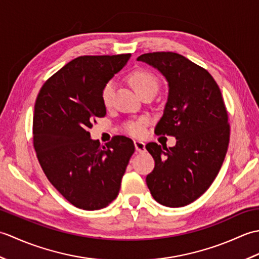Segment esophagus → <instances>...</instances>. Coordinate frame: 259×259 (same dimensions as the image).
<instances>
[{"instance_id":"esophagus-1","label":"esophagus","mask_w":259,"mask_h":259,"mask_svg":"<svg viewBox=\"0 0 259 259\" xmlns=\"http://www.w3.org/2000/svg\"><path fill=\"white\" fill-rule=\"evenodd\" d=\"M135 148H136V150L138 151V152H144L146 150L145 142L139 141V140H136L135 141Z\"/></svg>"}]
</instances>
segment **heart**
<instances>
[{
    "mask_svg": "<svg viewBox=\"0 0 259 259\" xmlns=\"http://www.w3.org/2000/svg\"><path fill=\"white\" fill-rule=\"evenodd\" d=\"M128 81L133 89L138 93L141 97L147 92H157L159 82L156 78L155 74H152L149 71L146 70H136L133 73H130L128 76ZM114 91V82L108 81L106 84L103 85L101 91V100L106 107L110 106L112 100ZM148 123V120L146 118H140L137 121H131L124 125V131L130 136L134 137H141L145 134V126Z\"/></svg>",
    "mask_w": 259,
    "mask_h": 259,
    "instance_id": "b5f03b06",
    "label": "heart"
}]
</instances>
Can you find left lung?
<instances>
[{
  "label": "left lung",
  "mask_w": 259,
  "mask_h": 259,
  "mask_svg": "<svg viewBox=\"0 0 259 259\" xmlns=\"http://www.w3.org/2000/svg\"><path fill=\"white\" fill-rule=\"evenodd\" d=\"M137 60L166 78L168 99L155 133L177 139L170 148L146 146L155 159L146 183L159 203L184 207L210 187L227 153L230 129L222 92L207 70L181 54L153 52Z\"/></svg>",
  "instance_id": "left-lung-1"
}]
</instances>
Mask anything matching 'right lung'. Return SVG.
Returning <instances> with one entry per match:
<instances>
[{
	"mask_svg": "<svg viewBox=\"0 0 259 259\" xmlns=\"http://www.w3.org/2000/svg\"><path fill=\"white\" fill-rule=\"evenodd\" d=\"M131 54L75 58L38 92L33 115V146L49 181L73 206L84 210L107 207L117 198L134 141L115 136L106 146L89 129L106 115L103 85Z\"/></svg>",
	"mask_w": 259,
	"mask_h": 259,
	"instance_id": "add662e5",
	"label": "right lung"
}]
</instances>
